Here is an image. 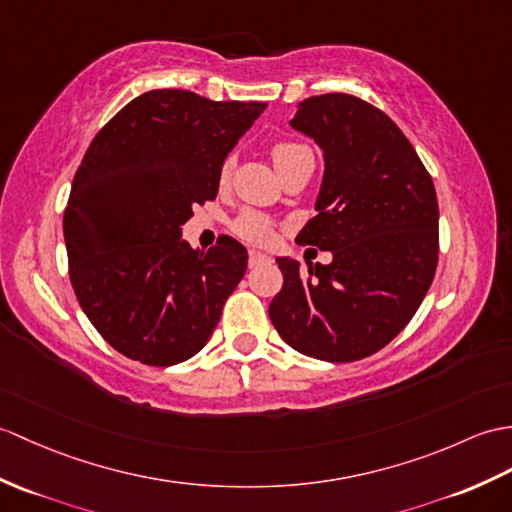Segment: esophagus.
<instances>
[{
  "label": "esophagus",
  "mask_w": 512,
  "mask_h": 512,
  "mask_svg": "<svg viewBox=\"0 0 512 512\" xmlns=\"http://www.w3.org/2000/svg\"><path fill=\"white\" fill-rule=\"evenodd\" d=\"M268 261H270V257L264 255V253H257V251L248 253V266H251V268H257L261 264H268Z\"/></svg>",
  "instance_id": "esophagus-1"
}]
</instances>
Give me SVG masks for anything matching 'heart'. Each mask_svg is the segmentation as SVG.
<instances>
[{
	"label": "heart",
	"instance_id": "b5f03b06",
	"mask_svg": "<svg viewBox=\"0 0 512 512\" xmlns=\"http://www.w3.org/2000/svg\"><path fill=\"white\" fill-rule=\"evenodd\" d=\"M272 161H275L279 174L288 172L294 165L301 163H314V152L312 148L303 144V141L296 139H279L270 148ZM233 170V161L227 159L220 168V181L227 183ZM233 231L242 237V240L251 244H268L272 240V231H275V224L264 213L255 209H246L233 222Z\"/></svg>",
	"mask_w": 512,
	"mask_h": 512
}]
</instances>
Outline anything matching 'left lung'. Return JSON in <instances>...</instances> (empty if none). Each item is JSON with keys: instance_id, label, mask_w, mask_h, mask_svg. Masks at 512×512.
I'll list each match as a JSON object with an SVG mask.
<instances>
[{"instance_id": "1", "label": "left lung", "mask_w": 512, "mask_h": 512, "mask_svg": "<svg viewBox=\"0 0 512 512\" xmlns=\"http://www.w3.org/2000/svg\"><path fill=\"white\" fill-rule=\"evenodd\" d=\"M325 150L316 216L296 237L334 253L299 270L277 259L270 303L279 336L303 355L353 362L410 323L438 264V200L430 172L390 117L349 93L314 95L290 122Z\"/></svg>"}]
</instances>
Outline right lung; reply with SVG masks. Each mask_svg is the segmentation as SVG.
I'll return each instance as SVG.
<instances>
[{"mask_svg": "<svg viewBox=\"0 0 512 512\" xmlns=\"http://www.w3.org/2000/svg\"><path fill=\"white\" fill-rule=\"evenodd\" d=\"M264 102H213L183 89L130 100L93 137L63 216L69 279L115 351L172 366L205 347L246 272L229 235L192 251L181 227L216 200L220 168Z\"/></svg>", "mask_w": 512, "mask_h": 512, "instance_id": "right-lung-1", "label": "right lung"}]
</instances>
